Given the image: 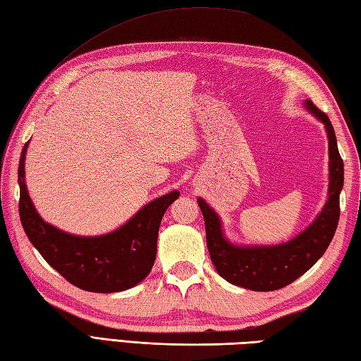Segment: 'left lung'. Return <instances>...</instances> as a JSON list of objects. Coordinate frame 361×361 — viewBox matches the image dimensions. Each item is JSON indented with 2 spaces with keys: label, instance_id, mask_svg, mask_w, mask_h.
Segmentation results:
<instances>
[{
  "label": "left lung",
  "instance_id": "left-lung-1",
  "mask_svg": "<svg viewBox=\"0 0 361 361\" xmlns=\"http://www.w3.org/2000/svg\"><path fill=\"white\" fill-rule=\"evenodd\" d=\"M310 113L323 122L329 137V200L317 220L287 243L274 247H235L221 234L220 219L204 200L198 198L204 228L206 243L212 264L228 282L248 290L273 291L288 286L315 265L332 242L340 220V192L344 181L343 159L336 145L335 130L324 111L305 101Z\"/></svg>",
  "mask_w": 361,
  "mask_h": 361
}]
</instances>
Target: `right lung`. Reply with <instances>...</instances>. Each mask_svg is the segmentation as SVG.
I'll return each mask as SVG.
<instances>
[{
  "instance_id": "right-lung-1",
  "label": "right lung",
  "mask_w": 361,
  "mask_h": 361,
  "mask_svg": "<svg viewBox=\"0 0 361 361\" xmlns=\"http://www.w3.org/2000/svg\"><path fill=\"white\" fill-rule=\"evenodd\" d=\"M26 149L27 142L18 166L20 219L27 239L46 262L73 286L94 293H114L140 283L155 262L161 219L180 197L178 190L145 204L110 234L73 235L46 224L37 214L25 183Z\"/></svg>"
}]
</instances>
